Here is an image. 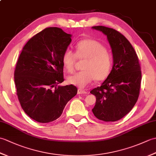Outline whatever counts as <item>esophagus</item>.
<instances>
[{
	"label": "esophagus",
	"mask_w": 156,
	"mask_h": 156,
	"mask_svg": "<svg viewBox=\"0 0 156 156\" xmlns=\"http://www.w3.org/2000/svg\"><path fill=\"white\" fill-rule=\"evenodd\" d=\"M88 92L84 90H82L81 88H79L78 90V94H87Z\"/></svg>",
	"instance_id": "obj_1"
}]
</instances>
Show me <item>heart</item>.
<instances>
[{
	"label": "heart",
	"instance_id": "heart-1",
	"mask_svg": "<svg viewBox=\"0 0 156 156\" xmlns=\"http://www.w3.org/2000/svg\"><path fill=\"white\" fill-rule=\"evenodd\" d=\"M77 58L86 59L82 66L83 70L69 76V84L84 88L95 79L102 80L108 77L112 66V56L105 46L93 39H84L76 45V54L66 49L62 56V62L68 72L74 71Z\"/></svg>",
	"mask_w": 156,
	"mask_h": 156
}]
</instances>
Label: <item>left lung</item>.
Wrapping results in <instances>:
<instances>
[{
    "label": "left lung",
    "instance_id": "left-lung-1",
    "mask_svg": "<svg viewBox=\"0 0 156 156\" xmlns=\"http://www.w3.org/2000/svg\"><path fill=\"white\" fill-rule=\"evenodd\" d=\"M92 28L107 35L113 58L107 79L101 87L90 91L97 99L92 111L99 120L116 121L128 114L137 101L141 80L140 64L133 46L121 33L104 26Z\"/></svg>",
    "mask_w": 156,
    "mask_h": 156
}]
</instances>
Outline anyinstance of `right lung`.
<instances>
[{"instance_id": "add662e5", "label": "right lung", "mask_w": 156, "mask_h": 156, "mask_svg": "<svg viewBox=\"0 0 156 156\" xmlns=\"http://www.w3.org/2000/svg\"><path fill=\"white\" fill-rule=\"evenodd\" d=\"M71 37L60 28H45L27 42L16 62L18 99L25 113L37 122L56 120L77 94L74 85L58 86L64 80L62 56Z\"/></svg>"}]
</instances>
